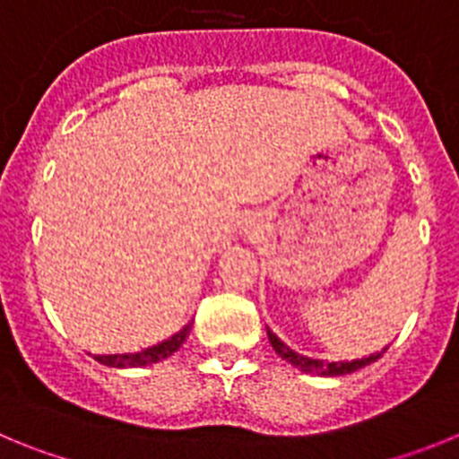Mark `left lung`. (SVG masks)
<instances>
[{"label":"left lung","mask_w":459,"mask_h":459,"mask_svg":"<svg viewBox=\"0 0 459 459\" xmlns=\"http://www.w3.org/2000/svg\"><path fill=\"white\" fill-rule=\"evenodd\" d=\"M266 335H269V342L271 347L275 350V354L280 356L282 360L291 363L294 368H299L301 372L306 375H317V377H342V375H351V372L360 370V368L370 366L375 363L377 359H381V354L386 351V347L377 354L370 356H363V359H354V360H322V359H315V356H306V354H299L296 350H291L290 344L282 342L278 335L266 328Z\"/></svg>","instance_id":"left-lung-1"}]
</instances>
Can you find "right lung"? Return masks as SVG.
<instances>
[{
  "label": "right lung",
  "mask_w": 459,
  "mask_h": 459,
  "mask_svg": "<svg viewBox=\"0 0 459 459\" xmlns=\"http://www.w3.org/2000/svg\"><path fill=\"white\" fill-rule=\"evenodd\" d=\"M190 326H193V324L188 322L184 328H181L179 333L169 335L168 340H163V342H158V344H152V347H147V350L126 351V354H93V359L108 368L153 366V363H160V360L169 359L174 351H179V347L186 342V338H188Z\"/></svg>",
  "instance_id": "obj_1"
}]
</instances>
